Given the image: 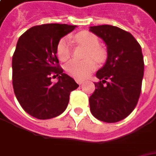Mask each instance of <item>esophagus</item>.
<instances>
[{
  "instance_id": "34e87169",
  "label": "esophagus",
  "mask_w": 156,
  "mask_h": 156,
  "mask_svg": "<svg viewBox=\"0 0 156 156\" xmlns=\"http://www.w3.org/2000/svg\"><path fill=\"white\" fill-rule=\"evenodd\" d=\"M75 81H76V82H77L78 84H80V85H81V83H82V82L84 81V80H81V79H76Z\"/></svg>"
}]
</instances>
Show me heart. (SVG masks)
Masks as SVG:
<instances>
[{
    "label": "heart",
    "mask_w": 156,
    "mask_h": 156,
    "mask_svg": "<svg viewBox=\"0 0 156 156\" xmlns=\"http://www.w3.org/2000/svg\"><path fill=\"white\" fill-rule=\"evenodd\" d=\"M75 39L89 48L86 55L87 58L93 57L97 62L103 60L104 54L99 48V40L95 34L84 31L77 34ZM56 55L62 62H65L70 58L72 55V44L69 37H63L59 41L56 47ZM94 68L95 62L93 59H87L86 61L72 60L65 65L66 72L75 78L85 77L93 71Z\"/></svg>",
    "instance_id": "1"
}]
</instances>
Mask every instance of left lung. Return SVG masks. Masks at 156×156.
<instances>
[{
  "label": "left lung",
  "mask_w": 156,
  "mask_h": 156,
  "mask_svg": "<svg viewBox=\"0 0 156 156\" xmlns=\"http://www.w3.org/2000/svg\"><path fill=\"white\" fill-rule=\"evenodd\" d=\"M107 46L108 58L96 73L100 80L89 97L94 116L105 122H117L135 109L141 90L144 62L141 48L135 37L111 25L89 27Z\"/></svg>",
  "instance_id": "1"
}]
</instances>
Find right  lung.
Listing matches in <instances>:
<instances>
[{
  "instance_id": "add662e5",
  "label": "right lung",
  "mask_w": 156,
  "mask_h": 156,
  "mask_svg": "<svg viewBox=\"0 0 156 156\" xmlns=\"http://www.w3.org/2000/svg\"><path fill=\"white\" fill-rule=\"evenodd\" d=\"M76 26L43 24L29 28L17 41L12 59L13 87L22 108L33 117L46 120L67 108L70 93L79 87L63 73L56 57L59 41ZM52 77L58 78L53 84Z\"/></svg>"
}]
</instances>
